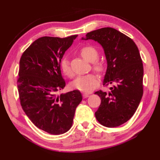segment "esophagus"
Listing matches in <instances>:
<instances>
[{"instance_id":"34e87169","label":"esophagus","mask_w":160,"mask_h":160,"mask_svg":"<svg viewBox=\"0 0 160 160\" xmlns=\"http://www.w3.org/2000/svg\"><path fill=\"white\" fill-rule=\"evenodd\" d=\"M89 95H90V94H88V93H83V95H82L84 98H88Z\"/></svg>"}]
</instances>
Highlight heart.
<instances>
[{"instance_id": "heart-1", "label": "heart", "mask_w": 160, "mask_h": 160, "mask_svg": "<svg viewBox=\"0 0 160 160\" xmlns=\"http://www.w3.org/2000/svg\"><path fill=\"white\" fill-rule=\"evenodd\" d=\"M80 55L86 61L89 62H94L98 57V52L95 48L92 47V46H85L80 50ZM60 66L62 72L65 76L68 77V78H73L74 73H73L72 68L70 67L68 59H63L61 61ZM92 67H93L94 70L99 73H102L105 69L103 63L100 61L95 62L92 65ZM98 82L99 79L97 75L90 74L84 75V76L78 77L72 82L71 86L72 88L78 89L79 91L89 92L92 91L98 86Z\"/></svg>"}]
</instances>
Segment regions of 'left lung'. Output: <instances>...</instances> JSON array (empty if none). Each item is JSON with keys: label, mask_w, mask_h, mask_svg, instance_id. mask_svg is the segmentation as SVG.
<instances>
[{"label": "left lung", "mask_w": 160, "mask_h": 160, "mask_svg": "<svg viewBox=\"0 0 160 160\" xmlns=\"http://www.w3.org/2000/svg\"><path fill=\"white\" fill-rule=\"evenodd\" d=\"M82 39L95 40L103 47L107 61L103 85H112L108 93H95L101 100L96 118L107 128L120 126L132 118L143 95V64L137 46L112 28L93 30Z\"/></svg>", "instance_id": "obj_1"}]
</instances>
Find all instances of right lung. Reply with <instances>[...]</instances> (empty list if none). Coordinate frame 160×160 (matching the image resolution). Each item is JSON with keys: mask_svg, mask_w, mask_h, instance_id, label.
Listing matches in <instances>:
<instances>
[{"mask_svg": "<svg viewBox=\"0 0 160 160\" xmlns=\"http://www.w3.org/2000/svg\"><path fill=\"white\" fill-rule=\"evenodd\" d=\"M77 36L38 38L23 53L19 62L17 82L23 110L35 126L53 135L65 133L72 128L75 110L82 101L78 90L57 95L65 86L61 59Z\"/></svg>", "mask_w": 160, "mask_h": 160, "instance_id": "right-lung-1", "label": "right lung"}]
</instances>
